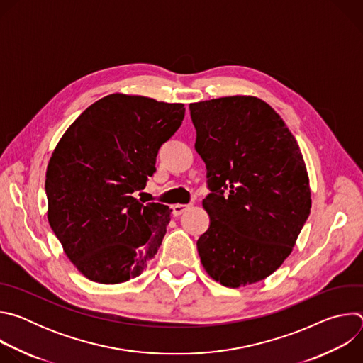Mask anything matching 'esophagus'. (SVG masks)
I'll use <instances>...</instances> for the list:
<instances>
[{
    "mask_svg": "<svg viewBox=\"0 0 363 363\" xmlns=\"http://www.w3.org/2000/svg\"><path fill=\"white\" fill-rule=\"evenodd\" d=\"M188 208H189V205H185V203H175V205H172V214H174L175 217H178V216L184 214Z\"/></svg>",
    "mask_w": 363,
    "mask_h": 363,
    "instance_id": "obj_1",
    "label": "esophagus"
}]
</instances>
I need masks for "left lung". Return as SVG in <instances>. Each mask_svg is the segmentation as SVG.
<instances>
[{
  "label": "left lung",
  "mask_w": 363,
  "mask_h": 363,
  "mask_svg": "<svg viewBox=\"0 0 363 363\" xmlns=\"http://www.w3.org/2000/svg\"><path fill=\"white\" fill-rule=\"evenodd\" d=\"M189 112L211 189L202 201L211 224L196 241L201 263L225 287L264 280L293 251L312 206L297 140L254 96L191 103Z\"/></svg>",
  "instance_id": "8db88e82"
}]
</instances>
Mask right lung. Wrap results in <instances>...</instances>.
<instances>
[{"label":"right lung","instance_id":"add662e5","mask_svg":"<svg viewBox=\"0 0 363 363\" xmlns=\"http://www.w3.org/2000/svg\"><path fill=\"white\" fill-rule=\"evenodd\" d=\"M184 116L182 103L113 93L89 106L51 153L48 224L89 280L128 281L158 252L172 210L132 194L157 171L158 150Z\"/></svg>","mask_w":363,"mask_h":363}]
</instances>
